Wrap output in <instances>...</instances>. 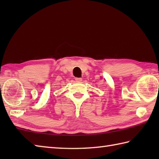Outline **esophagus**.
Here are the masks:
<instances>
[{
	"instance_id": "34e87169",
	"label": "esophagus",
	"mask_w": 159,
	"mask_h": 159,
	"mask_svg": "<svg viewBox=\"0 0 159 159\" xmlns=\"http://www.w3.org/2000/svg\"><path fill=\"white\" fill-rule=\"evenodd\" d=\"M75 80H76V82H81L82 80H83V79H81V78H76V79H75Z\"/></svg>"
}]
</instances>
